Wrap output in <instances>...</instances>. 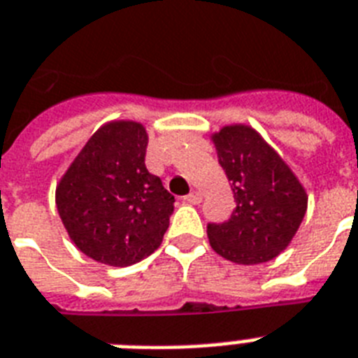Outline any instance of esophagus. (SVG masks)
Masks as SVG:
<instances>
[{
    "instance_id": "obj_1",
    "label": "esophagus",
    "mask_w": 358,
    "mask_h": 358,
    "mask_svg": "<svg viewBox=\"0 0 358 358\" xmlns=\"http://www.w3.org/2000/svg\"><path fill=\"white\" fill-rule=\"evenodd\" d=\"M182 199L186 201V203H190V205H199L201 203V194L199 192H192V194H188V196H185Z\"/></svg>"
}]
</instances>
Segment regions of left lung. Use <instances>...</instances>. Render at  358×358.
<instances>
[{
    "mask_svg": "<svg viewBox=\"0 0 358 358\" xmlns=\"http://www.w3.org/2000/svg\"><path fill=\"white\" fill-rule=\"evenodd\" d=\"M212 141L234 192L236 208L223 223L206 225L210 247L241 265L274 259L287 249L306 215L303 186L250 126H225Z\"/></svg>",
    "mask_w": 358,
    "mask_h": 358,
    "instance_id": "8db88e82",
    "label": "left lung"
}]
</instances>
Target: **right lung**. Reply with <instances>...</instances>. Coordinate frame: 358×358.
Returning <instances> with one entry per match:
<instances>
[{
  "label": "right lung",
  "mask_w": 358,
  "mask_h": 358,
  "mask_svg": "<svg viewBox=\"0 0 358 358\" xmlns=\"http://www.w3.org/2000/svg\"><path fill=\"white\" fill-rule=\"evenodd\" d=\"M143 124L100 126L56 186V208L78 250L94 262L128 267L159 249L173 196L148 172Z\"/></svg>",
  "instance_id": "right-lung-1"
}]
</instances>
